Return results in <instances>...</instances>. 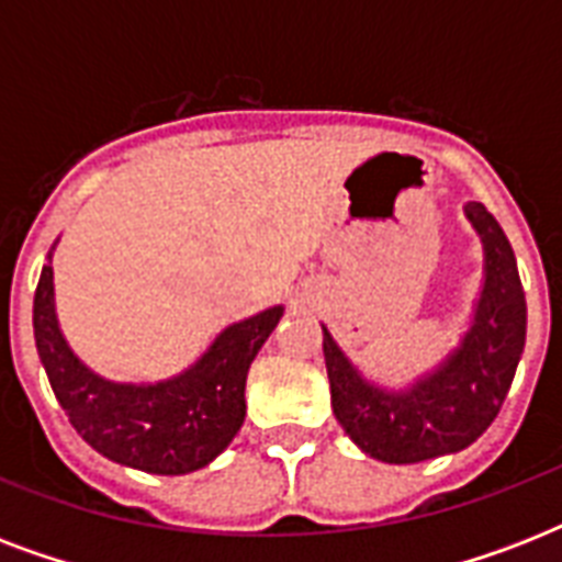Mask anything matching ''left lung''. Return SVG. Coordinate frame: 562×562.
<instances>
[{"label":"left lung","mask_w":562,"mask_h":562,"mask_svg":"<svg viewBox=\"0 0 562 562\" xmlns=\"http://www.w3.org/2000/svg\"><path fill=\"white\" fill-rule=\"evenodd\" d=\"M484 245V285L470 329L435 370L408 387L368 382L324 326L335 419L361 452L384 463H419L475 443L505 402L525 350V291L514 247L484 203L463 206Z\"/></svg>","instance_id":"1"}]
</instances>
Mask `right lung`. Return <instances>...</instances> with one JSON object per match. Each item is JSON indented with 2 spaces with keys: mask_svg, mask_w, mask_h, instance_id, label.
I'll use <instances>...</instances> for the list:
<instances>
[{
  "mask_svg": "<svg viewBox=\"0 0 562 562\" xmlns=\"http://www.w3.org/2000/svg\"><path fill=\"white\" fill-rule=\"evenodd\" d=\"M52 250L34 291V341L75 431L110 461L154 475H187L215 461L245 423L247 370L280 324L282 306L221 329L210 350L171 379L110 382L92 373L60 333Z\"/></svg>",
  "mask_w": 562,
  "mask_h": 562,
  "instance_id": "right-lung-1",
  "label": "right lung"
}]
</instances>
